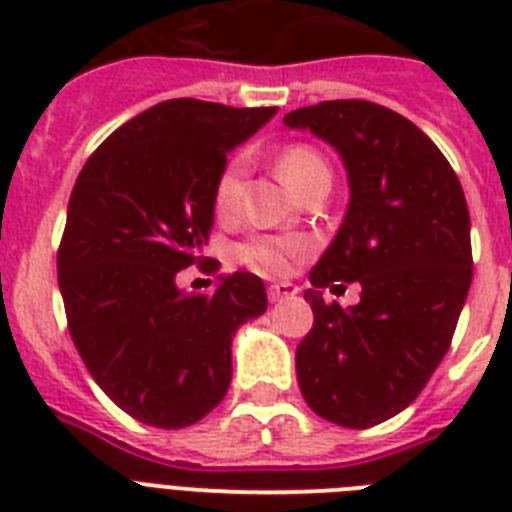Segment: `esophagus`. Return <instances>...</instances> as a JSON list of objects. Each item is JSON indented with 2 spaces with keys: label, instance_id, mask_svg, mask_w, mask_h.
Here are the masks:
<instances>
[{
  "label": "esophagus",
  "instance_id": "esophagus-1",
  "mask_svg": "<svg viewBox=\"0 0 512 512\" xmlns=\"http://www.w3.org/2000/svg\"><path fill=\"white\" fill-rule=\"evenodd\" d=\"M297 292H300V287L292 284V281H276V284L268 287V300H271V303H281V300H287V297H295Z\"/></svg>",
  "mask_w": 512,
  "mask_h": 512
}]
</instances>
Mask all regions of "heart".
I'll list each match as a JSON object with an SVG mask.
<instances>
[{
    "instance_id": "obj_1",
    "label": "heart",
    "mask_w": 512,
    "mask_h": 512,
    "mask_svg": "<svg viewBox=\"0 0 512 512\" xmlns=\"http://www.w3.org/2000/svg\"><path fill=\"white\" fill-rule=\"evenodd\" d=\"M321 167H327L313 148L308 146H289L284 154L279 156V172L284 177V183L292 191L300 193L305 180ZM244 175H247V156H233L231 162L225 164L223 172L217 175L215 193V212L220 217H233L241 207V191H244ZM308 241L297 239V236H252L236 249V260L241 265H247L252 271L271 273V276H281L295 268L305 255H308Z\"/></svg>"
}]
</instances>
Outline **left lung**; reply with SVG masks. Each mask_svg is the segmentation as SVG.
I'll return each instance as SVG.
<instances>
[{"label":"left lung","mask_w":512,"mask_h":512,"mask_svg":"<svg viewBox=\"0 0 512 512\" xmlns=\"http://www.w3.org/2000/svg\"><path fill=\"white\" fill-rule=\"evenodd\" d=\"M340 154L350 201L311 271L313 329L297 345V382L313 412L372 428L404 412L452 345L473 281L470 212L452 164L425 132L369 100H324L284 116ZM362 284V303L320 289Z\"/></svg>","instance_id":"8db88e82"}]
</instances>
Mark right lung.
<instances>
[{
	"instance_id": "right-lung-1",
	"label": "right lung",
	"mask_w": 512,
	"mask_h": 512,
	"mask_svg": "<svg viewBox=\"0 0 512 512\" xmlns=\"http://www.w3.org/2000/svg\"><path fill=\"white\" fill-rule=\"evenodd\" d=\"M279 108L175 98L148 108L87 159L68 201L58 284L68 332L106 396L154 428H188L231 385L236 329L268 308L255 273L188 295L228 154Z\"/></svg>"
}]
</instances>
